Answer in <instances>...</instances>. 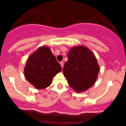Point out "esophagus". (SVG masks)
I'll list each match as a JSON object with an SVG mask.
<instances>
[{"label": "esophagus", "instance_id": "obj_1", "mask_svg": "<svg viewBox=\"0 0 126 126\" xmlns=\"http://www.w3.org/2000/svg\"><path fill=\"white\" fill-rule=\"evenodd\" d=\"M60 64H61V67H62V68H63V67H64V62H60Z\"/></svg>", "mask_w": 126, "mask_h": 126}]
</instances>
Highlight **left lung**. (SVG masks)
<instances>
[{
    "label": "left lung",
    "instance_id": "1",
    "mask_svg": "<svg viewBox=\"0 0 126 126\" xmlns=\"http://www.w3.org/2000/svg\"><path fill=\"white\" fill-rule=\"evenodd\" d=\"M63 73L69 85L77 93L91 88L97 79L100 66L90 49L83 45L74 46L67 54Z\"/></svg>",
    "mask_w": 126,
    "mask_h": 126
}]
</instances>
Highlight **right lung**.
<instances>
[{"mask_svg":"<svg viewBox=\"0 0 126 126\" xmlns=\"http://www.w3.org/2000/svg\"><path fill=\"white\" fill-rule=\"evenodd\" d=\"M62 71V67L50 48L42 46L29 56L24 68L26 79L37 90L48 87L53 78Z\"/></svg>","mask_w":126,"mask_h":126,"instance_id":"right-lung-1","label":"right lung"}]
</instances>
